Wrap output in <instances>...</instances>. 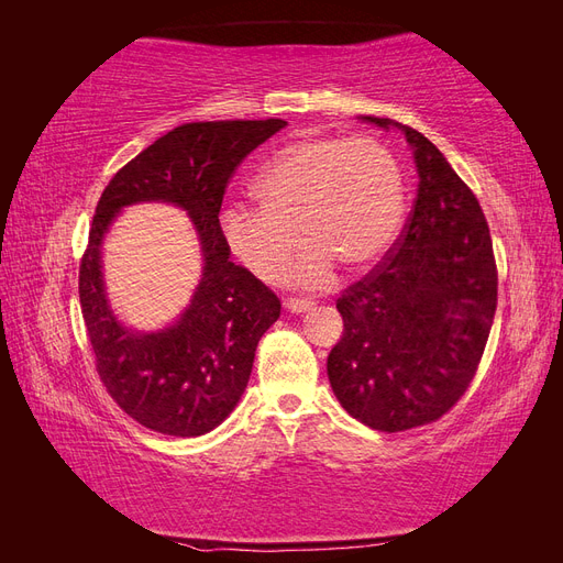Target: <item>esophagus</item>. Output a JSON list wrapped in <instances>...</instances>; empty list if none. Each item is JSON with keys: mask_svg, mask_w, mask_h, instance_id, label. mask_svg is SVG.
Instances as JSON below:
<instances>
[{"mask_svg": "<svg viewBox=\"0 0 563 563\" xmlns=\"http://www.w3.org/2000/svg\"><path fill=\"white\" fill-rule=\"evenodd\" d=\"M314 308V302L308 300V298H288L286 300V310L294 312V314H300V312H308Z\"/></svg>", "mask_w": 563, "mask_h": 563, "instance_id": "obj_1", "label": "esophagus"}]
</instances>
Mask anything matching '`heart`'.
Masks as SVG:
<instances>
[{
	"instance_id": "1",
	"label": "heart",
	"mask_w": 563,
	"mask_h": 563,
	"mask_svg": "<svg viewBox=\"0 0 563 563\" xmlns=\"http://www.w3.org/2000/svg\"><path fill=\"white\" fill-rule=\"evenodd\" d=\"M258 207L234 203L220 232L253 277L277 282L300 240L302 258L286 282L331 284L335 265L352 275L376 267L404 223V178L391 152L373 139L314 135L282 147L251 183Z\"/></svg>"
}]
</instances>
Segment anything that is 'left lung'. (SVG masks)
<instances>
[{
  "label": "left lung",
  "instance_id": "obj_1",
  "mask_svg": "<svg viewBox=\"0 0 563 563\" xmlns=\"http://www.w3.org/2000/svg\"><path fill=\"white\" fill-rule=\"evenodd\" d=\"M404 131L418 195L401 240L335 308L343 338L327 371L340 406L380 432L439 420L465 395L498 305V269L484 211L434 143Z\"/></svg>",
  "mask_w": 563,
  "mask_h": 563
}]
</instances>
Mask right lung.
I'll list each match as a JSON object with an SVG mask.
<instances>
[{"label": "right lung", "instance_id": "1", "mask_svg": "<svg viewBox=\"0 0 563 563\" xmlns=\"http://www.w3.org/2000/svg\"><path fill=\"white\" fill-rule=\"evenodd\" d=\"M284 126V119L176 126L119 168L100 195L79 265L81 314L100 380L147 430L199 437L218 428L242 399L258 340L282 312L279 298L230 261L218 213L234 168ZM141 200L187 210L205 258L191 305L155 334L126 330L113 317L99 269V244L113 216Z\"/></svg>", "mask_w": 563, "mask_h": 563}]
</instances>
